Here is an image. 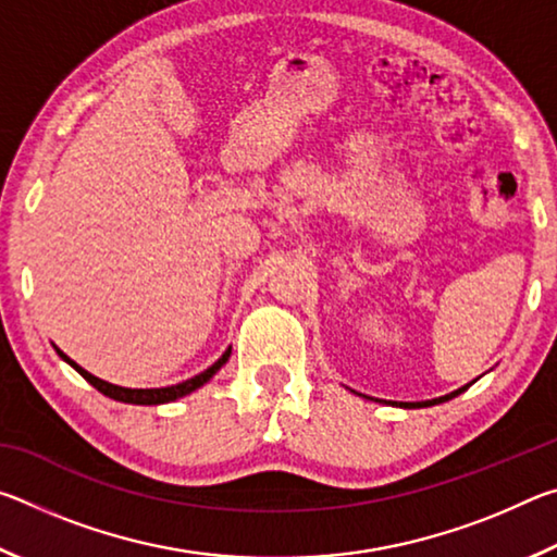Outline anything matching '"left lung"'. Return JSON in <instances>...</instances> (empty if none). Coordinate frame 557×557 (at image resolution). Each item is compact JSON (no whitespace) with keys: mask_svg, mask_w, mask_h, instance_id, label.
Segmentation results:
<instances>
[{"mask_svg":"<svg viewBox=\"0 0 557 557\" xmlns=\"http://www.w3.org/2000/svg\"><path fill=\"white\" fill-rule=\"evenodd\" d=\"M474 383V381H471ZM471 383H467V385H461L459 391H455V393H449V395H442V398H432V400H422V403H395V400H379V398H369V395H361V398H369V400H375V403H388V405H395V408H430V405H437V403H445V400H451V398H457L459 393H465ZM351 393H356V391H351Z\"/></svg>","mask_w":557,"mask_h":557,"instance_id":"1","label":"left lung"}]
</instances>
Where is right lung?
<instances>
[{"instance_id":"add662e5","label":"right lung","mask_w":557,"mask_h":557,"mask_svg":"<svg viewBox=\"0 0 557 557\" xmlns=\"http://www.w3.org/2000/svg\"><path fill=\"white\" fill-rule=\"evenodd\" d=\"M55 354H59L65 363L73 366L75 371H78L83 379H86L92 388H98L102 395H108V398L112 400H120V403H129V405H164V403H172V400H178L184 398V395L199 391L201 385L209 383L215 373L221 371V366H225V361L231 358V346L225 348V354L215 361L213 366H209V369L201 371L199 375H194V379H188L184 383H176V385H166V388H122V385H115V383H108L98 379V375L88 373L86 369H81L78 363L73 361V358L65 356L59 346H53Z\"/></svg>"}]
</instances>
